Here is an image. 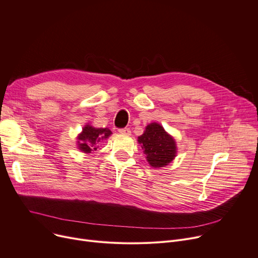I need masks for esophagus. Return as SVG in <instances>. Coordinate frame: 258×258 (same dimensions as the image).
Here are the masks:
<instances>
[{"label":"esophagus","mask_w":258,"mask_h":258,"mask_svg":"<svg viewBox=\"0 0 258 258\" xmlns=\"http://www.w3.org/2000/svg\"><path fill=\"white\" fill-rule=\"evenodd\" d=\"M118 132L120 134H125V135H130L131 131L129 128H122V129H118Z\"/></svg>","instance_id":"1"}]
</instances>
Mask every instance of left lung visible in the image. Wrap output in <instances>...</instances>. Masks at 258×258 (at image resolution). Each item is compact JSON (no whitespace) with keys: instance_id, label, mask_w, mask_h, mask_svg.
Segmentation results:
<instances>
[{"instance_id":"left-lung-1","label":"left lung","mask_w":258,"mask_h":258,"mask_svg":"<svg viewBox=\"0 0 258 258\" xmlns=\"http://www.w3.org/2000/svg\"><path fill=\"white\" fill-rule=\"evenodd\" d=\"M149 164L158 169L168 165L177 154L176 142L163 127L157 123H151L146 127L144 134L139 136Z\"/></svg>"}]
</instances>
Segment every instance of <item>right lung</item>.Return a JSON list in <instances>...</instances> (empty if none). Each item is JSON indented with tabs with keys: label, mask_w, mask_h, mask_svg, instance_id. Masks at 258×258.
Wrapping results in <instances>:
<instances>
[{
	"label": "right lung",
	"mask_w": 258,
	"mask_h": 258,
	"mask_svg": "<svg viewBox=\"0 0 258 258\" xmlns=\"http://www.w3.org/2000/svg\"><path fill=\"white\" fill-rule=\"evenodd\" d=\"M111 134L112 132L108 128H95L87 124L83 127L82 132L77 138L78 149L83 153H92L93 151L98 149L99 144L103 140L108 139Z\"/></svg>",
	"instance_id": "add662e5"
}]
</instances>
